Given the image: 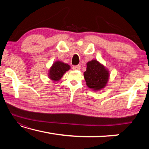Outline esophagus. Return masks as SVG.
Returning <instances> with one entry per match:
<instances>
[{"mask_svg":"<svg viewBox=\"0 0 149 149\" xmlns=\"http://www.w3.org/2000/svg\"><path fill=\"white\" fill-rule=\"evenodd\" d=\"M73 69L75 70H78L81 69V65H74L73 66Z\"/></svg>","mask_w":149,"mask_h":149,"instance_id":"1","label":"esophagus"}]
</instances>
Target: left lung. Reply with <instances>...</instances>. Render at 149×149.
Instances as JSON below:
<instances>
[{
    "label": "left lung",
    "instance_id": "1",
    "mask_svg": "<svg viewBox=\"0 0 149 149\" xmlns=\"http://www.w3.org/2000/svg\"><path fill=\"white\" fill-rule=\"evenodd\" d=\"M108 77L109 72L97 60H93L87 62L84 78L88 87L95 91L100 90L106 86Z\"/></svg>",
    "mask_w": 149,
    "mask_h": 149
}]
</instances>
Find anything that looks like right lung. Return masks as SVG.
Here are the masks:
<instances>
[{
	"mask_svg": "<svg viewBox=\"0 0 149 149\" xmlns=\"http://www.w3.org/2000/svg\"><path fill=\"white\" fill-rule=\"evenodd\" d=\"M70 69V66L64 62L56 61L52 64L49 70V77L50 79L57 81L60 80L65 72Z\"/></svg>",
	"mask_w": 149,
	"mask_h": 149,
	"instance_id": "obj_1",
	"label": "right lung"
}]
</instances>
